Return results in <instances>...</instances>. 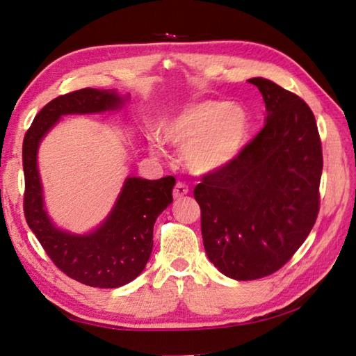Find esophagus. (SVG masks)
I'll list each match as a JSON object with an SVG mask.
<instances>
[{
  "mask_svg": "<svg viewBox=\"0 0 356 356\" xmlns=\"http://www.w3.org/2000/svg\"><path fill=\"white\" fill-rule=\"evenodd\" d=\"M188 193V186L184 184V182H177V186L174 188V197L181 199L182 196H186Z\"/></svg>",
  "mask_w": 356,
  "mask_h": 356,
  "instance_id": "esophagus-1",
  "label": "esophagus"
}]
</instances>
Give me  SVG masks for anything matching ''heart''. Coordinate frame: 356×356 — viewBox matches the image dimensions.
Returning <instances> with one entry per match:
<instances>
[{"mask_svg":"<svg viewBox=\"0 0 356 356\" xmlns=\"http://www.w3.org/2000/svg\"><path fill=\"white\" fill-rule=\"evenodd\" d=\"M161 138L184 148L187 168L197 175L215 174L238 157L250 132V115L239 104L203 99L166 117ZM160 152L159 141L153 144Z\"/></svg>","mask_w":356,"mask_h":356,"instance_id":"b5f03b06","label":"heart"}]
</instances>
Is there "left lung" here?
Here are the masks:
<instances>
[{
  "mask_svg": "<svg viewBox=\"0 0 356 356\" xmlns=\"http://www.w3.org/2000/svg\"><path fill=\"white\" fill-rule=\"evenodd\" d=\"M266 123L232 163L195 188L203 246L236 281L279 270L303 245L319 212L322 147L307 104L276 83L250 79Z\"/></svg>",
  "mask_w": 356,
  "mask_h": 356,
  "instance_id": "8db88e82",
  "label": "left lung"
}]
</instances>
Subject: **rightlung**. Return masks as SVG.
I'll use <instances>...</instances> for the list:
<instances>
[{
  "instance_id": "1",
  "label": "right lung",
  "mask_w": 356,
  "mask_h": 356,
  "mask_svg": "<svg viewBox=\"0 0 356 356\" xmlns=\"http://www.w3.org/2000/svg\"><path fill=\"white\" fill-rule=\"evenodd\" d=\"M129 95L117 90L81 89L58 96L35 115L24 139L25 199L29 229L58 268L84 285L118 288L143 273L153 251V227L172 203L174 177L144 179L127 177L106 218L89 233L59 229L44 203L38 170V148L63 115L102 114L123 108Z\"/></svg>"
}]
</instances>
